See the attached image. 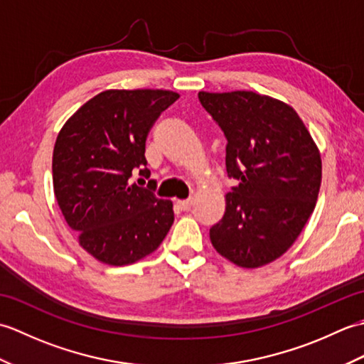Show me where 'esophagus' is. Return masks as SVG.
Returning <instances> with one entry per match:
<instances>
[{
  "label": "esophagus",
  "instance_id": "obj_1",
  "mask_svg": "<svg viewBox=\"0 0 364 364\" xmlns=\"http://www.w3.org/2000/svg\"><path fill=\"white\" fill-rule=\"evenodd\" d=\"M176 206L180 208L181 211H189L191 206H192V198H188V200H178Z\"/></svg>",
  "mask_w": 364,
  "mask_h": 364
}]
</instances>
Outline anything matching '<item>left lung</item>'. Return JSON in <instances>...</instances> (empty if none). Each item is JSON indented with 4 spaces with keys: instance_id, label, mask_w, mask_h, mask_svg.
<instances>
[{
    "instance_id": "1",
    "label": "left lung",
    "mask_w": 364,
    "mask_h": 364,
    "mask_svg": "<svg viewBox=\"0 0 364 364\" xmlns=\"http://www.w3.org/2000/svg\"><path fill=\"white\" fill-rule=\"evenodd\" d=\"M200 105L227 139L225 214L210 230L222 257L241 267L280 258L296 241L318 200L322 162L297 112L255 92H198Z\"/></svg>"
}]
</instances>
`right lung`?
<instances>
[{"label":"right lung","instance_id":"1","mask_svg":"<svg viewBox=\"0 0 364 364\" xmlns=\"http://www.w3.org/2000/svg\"><path fill=\"white\" fill-rule=\"evenodd\" d=\"M180 95L170 90H105L82 105L54 144L53 188L80 244L98 261L125 266L150 255L173 223L170 200L154 196L145 141L162 111Z\"/></svg>","mask_w":364,"mask_h":364}]
</instances>
